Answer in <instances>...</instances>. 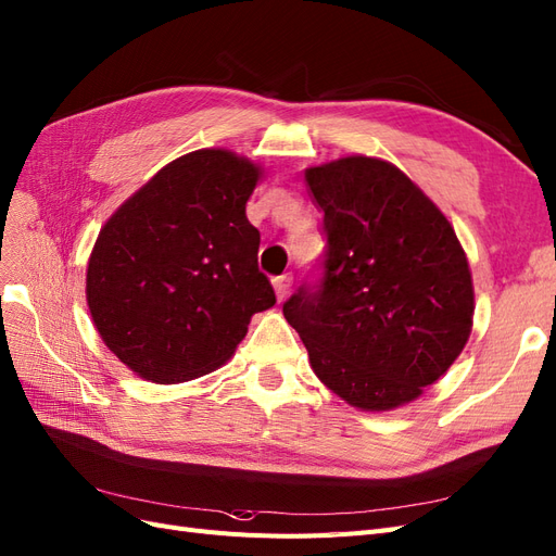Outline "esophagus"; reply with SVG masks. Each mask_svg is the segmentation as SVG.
I'll return each mask as SVG.
<instances>
[{
    "mask_svg": "<svg viewBox=\"0 0 556 556\" xmlns=\"http://www.w3.org/2000/svg\"><path fill=\"white\" fill-rule=\"evenodd\" d=\"M274 290H276V296L282 301L285 296L290 294V288H292V276L290 274H282V276H276L274 280Z\"/></svg>",
    "mask_w": 556,
    "mask_h": 556,
    "instance_id": "1",
    "label": "esophagus"
}]
</instances>
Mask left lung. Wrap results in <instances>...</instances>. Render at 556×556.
I'll return each mask as SVG.
<instances>
[{"label": "left lung", "mask_w": 556, "mask_h": 556, "mask_svg": "<svg viewBox=\"0 0 556 556\" xmlns=\"http://www.w3.org/2000/svg\"><path fill=\"white\" fill-rule=\"evenodd\" d=\"M323 274L285 301L315 376L362 410L422 394L464 350L473 282L447 217L394 164L352 155L306 172Z\"/></svg>", "instance_id": "1"}]
</instances>
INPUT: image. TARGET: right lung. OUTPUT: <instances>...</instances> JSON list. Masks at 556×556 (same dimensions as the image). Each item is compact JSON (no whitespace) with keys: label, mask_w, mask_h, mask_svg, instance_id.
Returning a JSON list of instances; mask_svg holds the SVG:
<instances>
[{"label":"right lung","mask_w":556,"mask_h":556,"mask_svg":"<svg viewBox=\"0 0 556 556\" xmlns=\"http://www.w3.org/2000/svg\"><path fill=\"white\" fill-rule=\"evenodd\" d=\"M260 166L220 148L166 164L102 227L88 306L113 355L153 382L223 366L276 294L245 204Z\"/></svg>","instance_id":"right-lung-1"}]
</instances>
